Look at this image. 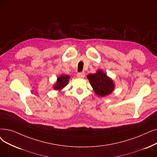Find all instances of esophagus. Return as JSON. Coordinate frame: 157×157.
I'll list each match as a JSON object with an SVG mask.
<instances>
[{"label": "esophagus", "mask_w": 157, "mask_h": 157, "mask_svg": "<svg viewBox=\"0 0 157 157\" xmlns=\"http://www.w3.org/2000/svg\"><path fill=\"white\" fill-rule=\"evenodd\" d=\"M77 76L78 78H84V77H85V73H84V72H80V73H77Z\"/></svg>", "instance_id": "34e87169"}]
</instances>
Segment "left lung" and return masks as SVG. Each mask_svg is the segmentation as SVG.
I'll return each instance as SVG.
<instances>
[{
    "mask_svg": "<svg viewBox=\"0 0 157 157\" xmlns=\"http://www.w3.org/2000/svg\"><path fill=\"white\" fill-rule=\"evenodd\" d=\"M90 84L97 95L104 97L111 93L114 90V83L107 75L99 70L96 73L87 75Z\"/></svg>",
    "mask_w": 157,
    "mask_h": 157,
    "instance_id": "obj_1",
    "label": "left lung"
}]
</instances>
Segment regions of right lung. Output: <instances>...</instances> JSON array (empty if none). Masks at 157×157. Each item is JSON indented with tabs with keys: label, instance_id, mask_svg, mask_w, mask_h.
Instances as JSON below:
<instances>
[{
	"label": "right lung",
	"instance_id": "right-lung-1",
	"mask_svg": "<svg viewBox=\"0 0 157 157\" xmlns=\"http://www.w3.org/2000/svg\"><path fill=\"white\" fill-rule=\"evenodd\" d=\"M70 78V77L67 76V75H61L60 77H59L57 78V82L55 85L54 89L56 90L62 89L64 87H65L67 85V84L68 83L69 79Z\"/></svg>",
	"mask_w": 157,
	"mask_h": 157
}]
</instances>
